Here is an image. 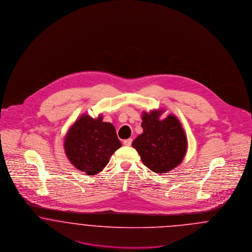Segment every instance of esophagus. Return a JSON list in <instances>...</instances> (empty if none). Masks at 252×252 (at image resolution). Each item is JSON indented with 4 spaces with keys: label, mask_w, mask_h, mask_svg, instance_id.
I'll return each mask as SVG.
<instances>
[{
    "label": "esophagus",
    "mask_w": 252,
    "mask_h": 252,
    "mask_svg": "<svg viewBox=\"0 0 252 252\" xmlns=\"http://www.w3.org/2000/svg\"><path fill=\"white\" fill-rule=\"evenodd\" d=\"M123 144H125L126 146H130V145H131L132 144V139H130V138H129V139H127V140H125Z\"/></svg>",
    "instance_id": "esophagus-1"
}]
</instances>
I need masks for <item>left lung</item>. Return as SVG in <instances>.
<instances>
[{
    "mask_svg": "<svg viewBox=\"0 0 252 252\" xmlns=\"http://www.w3.org/2000/svg\"><path fill=\"white\" fill-rule=\"evenodd\" d=\"M163 110L144 112L143 133L132 146L141 156L144 165L155 173H168L181 163L187 151V137L180 120L173 114L163 120Z\"/></svg>",
    "mask_w": 252,
    "mask_h": 252,
    "instance_id": "1",
    "label": "left lung"
}]
</instances>
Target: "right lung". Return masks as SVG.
<instances>
[{"mask_svg":"<svg viewBox=\"0 0 252 252\" xmlns=\"http://www.w3.org/2000/svg\"><path fill=\"white\" fill-rule=\"evenodd\" d=\"M122 146L112 124L103 122L100 114L94 119L83 114L65 136L66 156L76 169L89 176L100 173L109 158Z\"/></svg>","mask_w":252,"mask_h":252,"instance_id":"add662e5","label":"right lung"}]
</instances>
